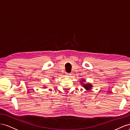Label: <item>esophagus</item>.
Returning <instances> with one entry per match:
<instances>
[{
    "mask_svg": "<svg viewBox=\"0 0 130 130\" xmlns=\"http://www.w3.org/2000/svg\"><path fill=\"white\" fill-rule=\"evenodd\" d=\"M71 75V74L70 73H66V77H70Z\"/></svg>",
    "mask_w": 130,
    "mask_h": 130,
    "instance_id": "obj_1",
    "label": "esophagus"
}]
</instances>
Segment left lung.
<instances>
[{"mask_svg": "<svg viewBox=\"0 0 130 130\" xmlns=\"http://www.w3.org/2000/svg\"><path fill=\"white\" fill-rule=\"evenodd\" d=\"M80 84L87 91H90L92 88V85L90 83H87L84 78H81Z\"/></svg>", "mask_w": 130, "mask_h": 130, "instance_id": "obj_1", "label": "left lung"}]
</instances>
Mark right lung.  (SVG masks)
<instances>
[{
    "mask_svg": "<svg viewBox=\"0 0 130 130\" xmlns=\"http://www.w3.org/2000/svg\"><path fill=\"white\" fill-rule=\"evenodd\" d=\"M43 88H46L47 87H46V86H44V87H43Z\"/></svg>",
    "mask_w": 130,
    "mask_h": 130,
    "instance_id": "obj_1",
    "label": "right lung"
}]
</instances>
